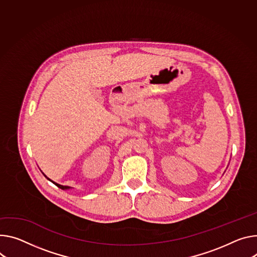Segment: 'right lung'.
I'll return each instance as SVG.
<instances>
[{"label":"right lung","instance_id":"1","mask_svg":"<svg viewBox=\"0 0 257 257\" xmlns=\"http://www.w3.org/2000/svg\"><path fill=\"white\" fill-rule=\"evenodd\" d=\"M43 174H44V173H43ZM44 176H45L46 178H47L48 180L52 181V180H51L50 178H48V177H47V176H46L45 174H44ZM52 182H53V183H54L55 185H57V186H58V188H59V189H61V190H69V189H72V188H71V186H66V185H61V184H58V183H56V182H54V181H52Z\"/></svg>","mask_w":257,"mask_h":257}]
</instances>
